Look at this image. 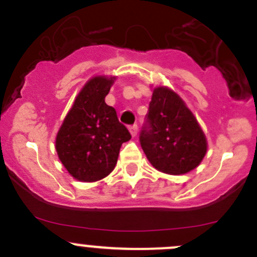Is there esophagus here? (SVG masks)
Segmentation results:
<instances>
[{
  "label": "esophagus",
  "instance_id": "obj_1",
  "mask_svg": "<svg viewBox=\"0 0 257 257\" xmlns=\"http://www.w3.org/2000/svg\"><path fill=\"white\" fill-rule=\"evenodd\" d=\"M129 132H131L132 137H137V134H138V125L134 124V125L129 126Z\"/></svg>",
  "mask_w": 257,
  "mask_h": 257
}]
</instances>
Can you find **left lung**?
Here are the masks:
<instances>
[{
  "instance_id": "8db88e82",
  "label": "left lung",
  "mask_w": 257,
  "mask_h": 257,
  "mask_svg": "<svg viewBox=\"0 0 257 257\" xmlns=\"http://www.w3.org/2000/svg\"><path fill=\"white\" fill-rule=\"evenodd\" d=\"M139 141L150 164L170 175L195 169L208 150L206 137L194 114L168 87L153 89Z\"/></svg>"
}]
</instances>
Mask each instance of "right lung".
Returning <instances> with one entry per match:
<instances>
[{"instance_id":"add662e5","label":"right lung","mask_w":257,"mask_h":257,"mask_svg":"<svg viewBox=\"0 0 257 257\" xmlns=\"http://www.w3.org/2000/svg\"><path fill=\"white\" fill-rule=\"evenodd\" d=\"M115 77L95 76L83 85L56 137V150L74 179L100 180L113 172L121 144L132 138L105 103Z\"/></svg>"}]
</instances>
